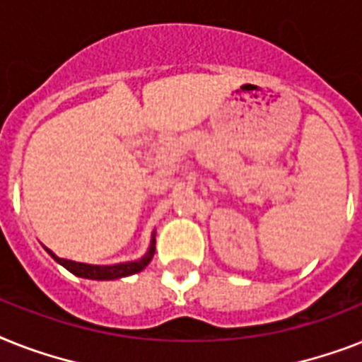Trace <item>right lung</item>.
Masks as SVG:
<instances>
[{
	"label": "right lung",
	"instance_id": "right-lung-1",
	"mask_svg": "<svg viewBox=\"0 0 362 362\" xmlns=\"http://www.w3.org/2000/svg\"><path fill=\"white\" fill-rule=\"evenodd\" d=\"M46 251L52 255L55 262H59L61 266H64L69 269L70 273H74L78 277L83 279H95V281H113V279H120V277H128V275H134V273L143 272L148 262L152 260L156 252V240L154 234H152V242L151 247H148V252H146L145 257H141L139 260H134V262H122V264H115V266H93V264H81V262H74V260H66V258H59L57 255L46 249Z\"/></svg>",
	"mask_w": 362,
	"mask_h": 362
}]
</instances>
